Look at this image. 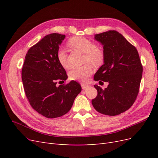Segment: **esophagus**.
Returning <instances> with one entry per match:
<instances>
[{
  "instance_id": "34e87169",
  "label": "esophagus",
  "mask_w": 158,
  "mask_h": 158,
  "mask_svg": "<svg viewBox=\"0 0 158 158\" xmlns=\"http://www.w3.org/2000/svg\"><path fill=\"white\" fill-rule=\"evenodd\" d=\"M81 86H82V88L83 89H86L87 88L89 87V85H88L86 84H81Z\"/></svg>"
}]
</instances>
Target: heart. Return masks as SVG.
<instances>
[{
  "mask_svg": "<svg viewBox=\"0 0 158 158\" xmlns=\"http://www.w3.org/2000/svg\"><path fill=\"white\" fill-rule=\"evenodd\" d=\"M70 48L77 50L84 54V60L94 65L101 64L104 58V52L102 47L94 45L93 42L84 37L76 36L70 38L67 43ZM57 60L64 68L69 67L67 56L65 51L60 49L57 52ZM93 73V67L89 64L81 66L73 67L69 73L70 79L86 82L89 76Z\"/></svg>",
  "mask_w": 158,
  "mask_h": 158,
  "instance_id": "obj_1",
  "label": "heart"
}]
</instances>
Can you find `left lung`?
I'll list each match as a JSON object with an SVG mask.
<instances>
[{"label":"left lung","mask_w":158,"mask_h":158,"mask_svg":"<svg viewBox=\"0 0 158 158\" xmlns=\"http://www.w3.org/2000/svg\"><path fill=\"white\" fill-rule=\"evenodd\" d=\"M94 40L103 45L104 58L94 78L109 85L105 89L94 85L98 95L92 103L99 113L115 116L126 111L135 102L142 76L141 61L136 47L117 31L96 34Z\"/></svg>","instance_id":"left-lung-1"}]
</instances>
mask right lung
Masks as SVG:
<instances>
[{"instance_id": "obj_1", "label": "right lung", "mask_w": 158, "mask_h": 158, "mask_svg": "<svg viewBox=\"0 0 158 158\" xmlns=\"http://www.w3.org/2000/svg\"><path fill=\"white\" fill-rule=\"evenodd\" d=\"M65 35L51 33L31 47L26 55L22 80L31 106L47 118H56L67 113L81 85L74 80L66 85H56L68 78L57 60V52ZM61 82V81H60Z\"/></svg>"}]
</instances>
